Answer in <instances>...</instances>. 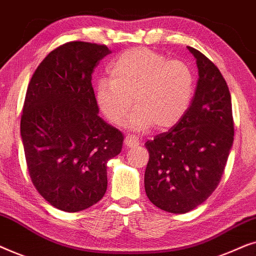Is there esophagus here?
Here are the masks:
<instances>
[{"label":"esophagus","mask_w":256,"mask_h":256,"mask_svg":"<svg viewBox=\"0 0 256 256\" xmlns=\"http://www.w3.org/2000/svg\"><path fill=\"white\" fill-rule=\"evenodd\" d=\"M124 144L127 148H135L140 144V138L138 136L136 135H128L127 138H124Z\"/></svg>","instance_id":"obj_1"}]
</instances>
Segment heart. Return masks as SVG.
Returning a JSON list of instances; mask_svg holds the SVG:
<instances>
[{"mask_svg": "<svg viewBox=\"0 0 256 256\" xmlns=\"http://www.w3.org/2000/svg\"><path fill=\"white\" fill-rule=\"evenodd\" d=\"M196 92V74L182 60L146 48L126 51L108 68V80L96 88V101L104 116L121 124L132 104L126 126L135 132H146L176 126L190 108Z\"/></svg>", "mask_w": 256, "mask_h": 256, "instance_id": "b5f03b06", "label": "heart"}]
</instances>
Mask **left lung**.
<instances>
[{"instance_id": "obj_1", "label": "left lung", "mask_w": 256, "mask_h": 256, "mask_svg": "<svg viewBox=\"0 0 256 256\" xmlns=\"http://www.w3.org/2000/svg\"><path fill=\"white\" fill-rule=\"evenodd\" d=\"M188 50L196 58L199 76L191 106L169 132L146 143V194L158 208L180 214L204 202L218 186L234 136L225 79L202 52Z\"/></svg>"}]
</instances>
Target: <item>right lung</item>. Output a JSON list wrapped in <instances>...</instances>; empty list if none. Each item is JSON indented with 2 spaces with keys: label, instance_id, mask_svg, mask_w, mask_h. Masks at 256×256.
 <instances>
[{
  "label": "right lung",
  "instance_id": "obj_1",
  "mask_svg": "<svg viewBox=\"0 0 256 256\" xmlns=\"http://www.w3.org/2000/svg\"><path fill=\"white\" fill-rule=\"evenodd\" d=\"M106 45L70 42L40 62L24 100L20 138L31 180L56 208L79 212L107 190V162L124 136L99 115L92 73Z\"/></svg>",
  "mask_w": 256,
  "mask_h": 256
}]
</instances>
